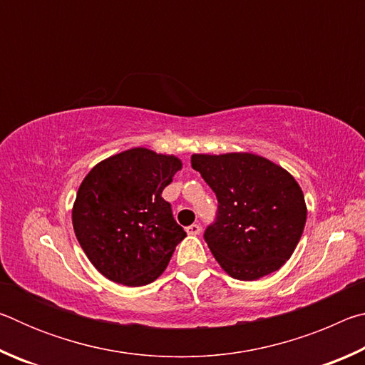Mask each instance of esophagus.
Returning <instances> with one entry per match:
<instances>
[{"label": "esophagus", "instance_id": "esophagus-1", "mask_svg": "<svg viewBox=\"0 0 365 365\" xmlns=\"http://www.w3.org/2000/svg\"><path fill=\"white\" fill-rule=\"evenodd\" d=\"M200 232H201V227L197 225V224H193V225H188L187 227V233L188 235H200Z\"/></svg>", "mask_w": 365, "mask_h": 365}]
</instances>
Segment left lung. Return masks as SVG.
Masks as SVG:
<instances>
[{"instance_id": "1", "label": "left lung", "mask_w": 365, "mask_h": 365, "mask_svg": "<svg viewBox=\"0 0 365 365\" xmlns=\"http://www.w3.org/2000/svg\"><path fill=\"white\" fill-rule=\"evenodd\" d=\"M197 170L217 197L205 242L228 275L257 280L292 257L304 230V195L280 165L250 153L193 154Z\"/></svg>"}]
</instances>
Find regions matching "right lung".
<instances>
[{"mask_svg": "<svg viewBox=\"0 0 365 365\" xmlns=\"http://www.w3.org/2000/svg\"><path fill=\"white\" fill-rule=\"evenodd\" d=\"M180 159L133 148L96 164L72 209L73 232L90 262L115 283L143 287L168 267L187 237L163 190Z\"/></svg>", "mask_w": 365, "mask_h": 365, "instance_id": "1", "label": "right lung"}]
</instances>
